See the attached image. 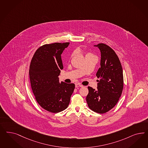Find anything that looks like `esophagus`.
<instances>
[{"instance_id":"1","label":"esophagus","mask_w":148,"mask_h":148,"mask_svg":"<svg viewBox=\"0 0 148 148\" xmlns=\"http://www.w3.org/2000/svg\"><path fill=\"white\" fill-rule=\"evenodd\" d=\"M75 86H76V88H78V87H83V86H82L81 84H79V83H77V84H75Z\"/></svg>"}]
</instances>
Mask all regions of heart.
<instances>
[{"instance_id":"obj_1","label":"heart","mask_w":148,"mask_h":148,"mask_svg":"<svg viewBox=\"0 0 148 148\" xmlns=\"http://www.w3.org/2000/svg\"><path fill=\"white\" fill-rule=\"evenodd\" d=\"M72 55H73V54H72L71 57L72 56ZM90 55H93V54H91V53H87L86 54V56H90Z\"/></svg>"}]
</instances>
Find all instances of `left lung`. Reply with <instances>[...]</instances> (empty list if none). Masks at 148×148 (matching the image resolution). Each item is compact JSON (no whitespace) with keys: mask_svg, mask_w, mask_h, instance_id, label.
Listing matches in <instances>:
<instances>
[{"mask_svg":"<svg viewBox=\"0 0 148 148\" xmlns=\"http://www.w3.org/2000/svg\"><path fill=\"white\" fill-rule=\"evenodd\" d=\"M101 52L100 67L96 73L99 78L97 89L88 86L86 100L94 112L103 114L112 110L119 100L124 87L123 68L114 51L105 43L95 45Z\"/></svg>","mask_w":148,"mask_h":148,"instance_id":"1","label":"left lung"}]
</instances>
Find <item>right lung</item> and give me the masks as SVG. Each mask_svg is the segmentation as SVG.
Here are the masks:
<instances>
[{
  "mask_svg": "<svg viewBox=\"0 0 148 148\" xmlns=\"http://www.w3.org/2000/svg\"><path fill=\"white\" fill-rule=\"evenodd\" d=\"M70 42L46 44L34 53L29 66V78L35 99L49 112L65 110L75 88L73 83H59L58 76L63 69L61 54Z\"/></svg>",
  "mask_w": 148,
  "mask_h": 148,
  "instance_id": "1",
  "label": "right lung"
}]
</instances>
